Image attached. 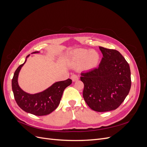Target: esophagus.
<instances>
[{
	"label": "esophagus",
	"instance_id": "obj_1",
	"mask_svg": "<svg viewBox=\"0 0 147 147\" xmlns=\"http://www.w3.org/2000/svg\"><path fill=\"white\" fill-rule=\"evenodd\" d=\"M78 75H75V74H73L72 76H71V79L72 80V81L73 82H75V81H77L78 80Z\"/></svg>",
	"mask_w": 147,
	"mask_h": 147
}]
</instances>
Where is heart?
Segmentation results:
<instances>
[{"label": "heart", "instance_id": "obj_1", "mask_svg": "<svg viewBox=\"0 0 147 147\" xmlns=\"http://www.w3.org/2000/svg\"><path fill=\"white\" fill-rule=\"evenodd\" d=\"M70 59L74 63H84L87 69H93L97 66L99 60V55L96 51H88L84 49H77L70 53Z\"/></svg>", "mask_w": 147, "mask_h": 147}]
</instances>
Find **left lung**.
Wrapping results in <instances>:
<instances>
[{
	"instance_id": "obj_1",
	"label": "left lung",
	"mask_w": 147,
	"mask_h": 147,
	"mask_svg": "<svg viewBox=\"0 0 147 147\" xmlns=\"http://www.w3.org/2000/svg\"><path fill=\"white\" fill-rule=\"evenodd\" d=\"M103 57L97 68L82 72L83 96L87 105L98 112L117 109L129 92V65L115 50L99 47Z\"/></svg>"
}]
</instances>
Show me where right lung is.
I'll list each match as a JSON object with an SVG mask.
<instances>
[{
  "label": "right lung",
  "mask_w": 147,
  "mask_h": 147,
  "mask_svg": "<svg viewBox=\"0 0 147 147\" xmlns=\"http://www.w3.org/2000/svg\"><path fill=\"white\" fill-rule=\"evenodd\" d=\"M38 53L39 51H35L32 54ZM29 55L27 56L24 63L20 65L15 72L11 81L12 90L16 103L22 110L36 116H43L51 113L58 107L64 90L72 82L70 78L57 82L45 90L35 94H29L24 91L20 87L18 79L22 67Z\"/></svg>",
  "instance_id": "1"
}]
</instances>
